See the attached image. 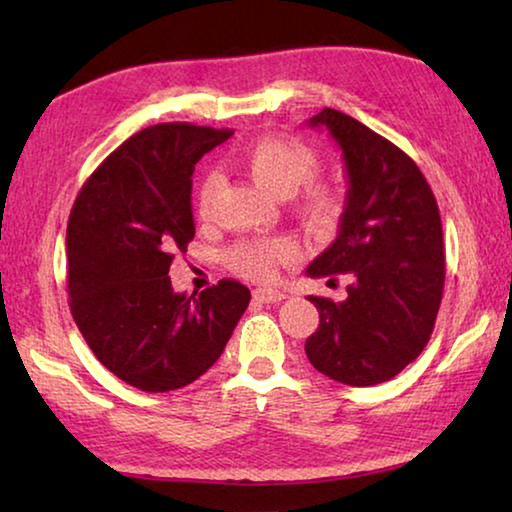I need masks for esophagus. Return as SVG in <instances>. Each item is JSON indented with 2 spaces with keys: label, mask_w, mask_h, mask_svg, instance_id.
Segmentation results:
<instances>
[{
  "label": "esophagus",
  "mask_w": 512,
  "mask_h": 512,
  "mask_svg": "<svg viewBox=\"0 0 512 512\" xmlns=\"http://www.w3.org/2000/svg\"><path fill=\"white\" fill-rule=\"evenodd\" d=\"M254 299L261 301V304H279V301L286 299L281 290H272V288H256L254 290Z\"/></svg>",
  "instance_id": "esophagus-1"
}]
</instances>
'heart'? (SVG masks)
Segmentation results:
<instances>
[{
	"label": "heart",
	"mask_w": 512,
	"mask_h": 512,
	"mask_svg": "<svg viewBox=\"0 0 512 512\" xmlns=\"http://www.w3.org/2000/svg\"><path fill=\"white\" fill-rule=\"evenodd\" d=\"M242 170L258 186L274 197H290L299 190V211L308 222L331 226L342 213L345 192L335 183L313 181L322 170V161L315 149L299 140L263 138L249 145L240 156ZM220 195V177L208 174L197 190V213L208 217L213 213ZM297 258V245L290 238L247 240L238 242L229 251L226 261L233 272L251 281H274L283 265Z\"/></svg>",
	"instance_id": "heart-1"
}]
</instances>
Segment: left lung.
<instances>
[{
  "label": "left lung",
  "instance_id": "left-lung-1",
  "mask_svg": "<svg viewBox=\"0 0 512 512\" xmlns=\"http://www.w3.org/2000/svg\"><path fill=\"white\" fill-rule=\"evenodd\" d=\"M342 149L349 192L340 233L308 276H349L347 299L308 297L320 324L306 356L329 379L365 388L422 354L445 288L438 201L413 158L335 108L308 120Z\"/></svg>",
  "mask_w": 512,
  "mask_h": 512
}]
</instances>
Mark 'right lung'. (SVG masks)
I'll return each instance as SVG.
<instances>
[{"label": "right lung", "instance_id": "1", "mask_svg": "<svg viewBox=\"0 0 512 512\" xmlns=\"http://www.w3.org/2000/svg\"><path fill=\"white\" fill-rule=\"evenodd\" d=\"M231 129L165 122L122 142L90 174L67 220V295L92 354L145 392L197 381L229 342L251 292L222 279L177 295L167 272L195 238L192 172Z\"/></svg>", "mask_w": 512, "mask_h": 512}]
</instances>
